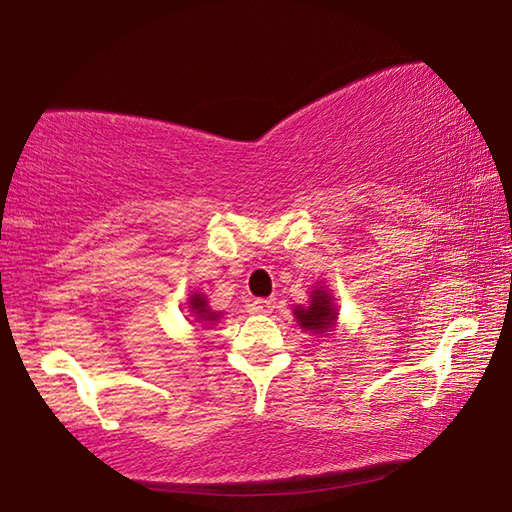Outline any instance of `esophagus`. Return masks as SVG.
<instances>
[{"label":"esophagus","mask_w":512,"mask_h":512,"mask_svg":"<svg viewBox=\"0 0 512 512\" xmlns=\"http://www.w3.org/2000/svg\"><path fill=\"white\" fill-rule=\"evenodd\" d=\"M273 309H275V300H273V298H259V300L253 302V311H255V314L268 316V314H273Z\"/></svg>","instance_id":"obj_1"}]
</instances>
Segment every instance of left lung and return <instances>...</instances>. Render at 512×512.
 <instances>
[{
  "label": "left lung",
  "mask_w": 512,
  "mask_h": 512,
  "mask_svg": "<svg viewBox=\"0 0 512 512\" xmlns=\"http://www.w3.org/2000/svg\"><path fill=\"white\" fill-rule=\"evenodd\" d=\"M293 318H296L300 329H305L309 334H332L336 320H339V307H336V298L332 296V291L325 284L316 282V287L309 293V302L307 305H296Z\"/></svg>",
  "instance_id": "left-lung-1"
}]
</instances>
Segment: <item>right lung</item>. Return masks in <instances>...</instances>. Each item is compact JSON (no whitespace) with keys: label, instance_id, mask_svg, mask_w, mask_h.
<instances>
[{"label":"right lung","instance_id":"1","mask_svg":"<svg viewBox=\"0 0 512 512\" xmlns=\"http://www.w3.org/2000/svg\"><path fill=\"white\" fill-rule=\"evenodd\" d=\"M187 311H189V323L192 325H201L210 329L212 325H216L221 320V311H214L210 305H207V298L203 293L192 291L187 298Z\"/></svg>","mask_w":512,"mask_h":512}]
</instances>
